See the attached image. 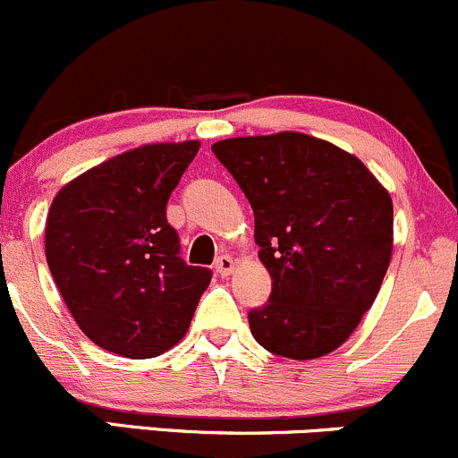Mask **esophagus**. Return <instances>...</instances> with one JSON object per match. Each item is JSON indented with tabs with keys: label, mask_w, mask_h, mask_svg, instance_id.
<instances>
[{
	"label": "esophagus",
	"mask_w": 458,
	"mask_h": 458,
	"mask_svg": "<svg viewBox=\"0 0 458 458\" xmlns=\"http://www.w3.org/2000/svg\"><path fill=\"white\" fill-rule=\"evenodd\" d=\"M215 269L219 272V276H230L234 272V259L230 254H221L215 261Z\"/></svg>",
	"instance_id": "1"
}]
</instances>
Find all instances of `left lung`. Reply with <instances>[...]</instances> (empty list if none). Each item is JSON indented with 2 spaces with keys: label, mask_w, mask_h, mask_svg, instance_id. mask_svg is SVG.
<instances>
[{
  "label": "left lung",
  "mask_w": 458,
  "mask_h": 458,
  "mask_svg": "<svg viewBox=\"0 0 458 458\" xmlns=\"http://www.w3.org/2000/svg\"><path fill=\"white\" fill-rule=\"evenodd\" d=\"M254 210L272 293L248 314L269 353L314 360L349 338L382 287L393 199L362 162L296 131L213 144Z\"/></svg>",
  "instance_id": "1"
}]
</instances>
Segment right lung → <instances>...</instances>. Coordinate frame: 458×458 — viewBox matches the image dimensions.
<instances>
[{
  "instance_id": "1",
  "label": "right lung",
  "mask_w": 458,
  "mask_h": 458,
  "mask_svg": "<svg viewBox=\"0 0 458 458\" xmlns=\"http://www.w3.org/2000/svg\"><path fill=\"white\" fill-rule=\"evenodd\" d=\"M199 142L144 144L56 192L46 259L76 325L100 349L156 358L184 338L213 272L186 266L166 201Z\"/></svg>"
}]
</instances>
